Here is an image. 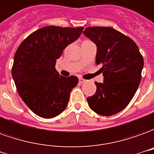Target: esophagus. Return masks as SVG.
Returning <instances> with one entry per match:
<instances>
[{
	"label": "esophagus",
	"instance_id": "1",
	"mask_svg": "<svg viewBox=\"0 0 154 154\" xmlns=\"http://www.w3.org/2000/svg\"><path fill=\"white\" fill-rule=\"evenodd\" d=\"M79 82L80 83V84H84V83L86 82V80H85V79H83V78H79Z\"/></svg>",
	"mask_w": 154,
	"mask_h": 154
}]
</instances>
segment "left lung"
<instances>
[{
    "label": "left lung",
    "instance_id": "8db88e82",
    "mask_svg": "<svg viewBox=\"0 0 154 154\" xmlns=\"http://www.w3.org/2000/svg\"><path fill=\"white\" fill-rule=\"evenodd\" d=\"M83 34L97 45L96 64L101 65L103 83L87 101L103 116L117 114L134 96L141 81L143 58L134 40L111 27H88Z\"/></svg>",
    "mask_w": 154,
    "mask_h": 154
}]
</instances>
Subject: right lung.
I'll return each mask as SVG.
<instances>
[{
	"mask_svg": "<svg viewBox=\"0 0 154 154\" xmlns=\"http://www.w3.org/2000/svg\"><path fill=\"white\" fill-rule=\"evenodd\" d=\"M84 27L45 26L34 31L21 42L14 56L12 77L17 92L35 114L45 119L65 109L69 94L79 79L64 77L55 69L56 60L76 40Z\"/></svg>",
	"mask_w": 154,
	"mask_h": 154,
	"instance_id": "add662e5",
	"label": "right lung"
}]
</instances>
